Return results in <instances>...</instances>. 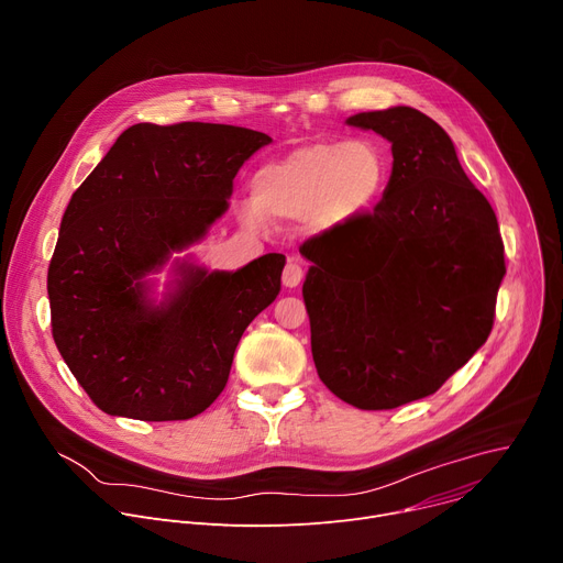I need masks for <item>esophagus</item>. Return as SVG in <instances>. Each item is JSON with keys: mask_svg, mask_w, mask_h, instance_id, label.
Wrapping results in <instances>:
<instances>
[{"mask_svg": "<svg viewBox=\"0 0 563 563\" xmlns=\"http://www.w3.org/2000/svg\"><path fill=\"white\" fill-rule=\"evenodd\" d=\"M301 279H305V271H301V266L295 262V258H290V262L284 268V275H282L284 286L286 288H295V286H299Z\"/></svg>", "mask_w": 563, "mask_h": 563, "instance_id": "esophagus-1", "label": "esophagus"}]
</instances>
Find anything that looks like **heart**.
<instances>
[{"label": "heart", "mask_w": 563, "mask_h": 563, "mask_svg": "<svg viewBox=\"0 0 563 563\" xmlns=\"http://www.w3.org/2000/svg\"><path fill=\"white\" fill-rule=\"evenodd\" d=\"M390 157L372 140L313 142L258 168L252 205L241 211L247 228L305 221L331 232L367 216L390 185Z\"/></svg>", "instance_id": "b5f03b06"}]
</instances>
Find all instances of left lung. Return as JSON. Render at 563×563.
I'll list each match as a JSON object with an SVG mask.
<instances>
[{"label": "left lung", "instance_id": "8db88e82", "mask_svg": "<svg viewBox=\"0 0 563 563\" xmlns=\"http://www.w3.org/2000/svg\"><path fill=\"white\" fill-rule=\"evenodd\" d=\"M350 125L393 144L380 202L299 247L311 352L329 390L361 410L438 393L487 342L505 277L496 213L440 123L395 106Z\"/></svg>", "mask_w": 563, "mask_h": 563}]
</instances>
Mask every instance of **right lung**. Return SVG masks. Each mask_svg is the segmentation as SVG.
Instances as JSON below:
<instances>
[{
  "label": "right lung",
  "instance_id": "right-lung-1",
  "mask_svg": "<svg viewBox=\"0 0 563 563\" xmlns=\"http://www.w3.org/2000/svg\"><path fill=\"white\" fill-rule=\"evenodd\" d=\"M271 142L225 123H135L74 191L47 275L52 333L103 412L178 421L223 393L243 331L279 295L286 256L234 273L174 258L162 300L147 275L207 236L239 168Z\"/></svg>",
  "mask_w": 563,
  "mask_h": 563
}]
</instances>
